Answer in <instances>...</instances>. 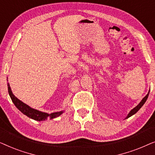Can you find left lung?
<instances>
[{
  "label": "left lung",
  "mask_w": 155,
  "mask_h": 155,
  "mask_svg": "<svg viewBox=\"0 0 155 155\" xmlns=\"http://www.w3.org/2000/svg\"><path fill=\"white\" fill-rule=\"evenodd\" d=\"M149 93H150V91L149 92H148V93H147V94L146 95V96L144 97V98L142 99V101H140V102L139 103V104L137 106V107H135L134 109H133L132 110H131V111H130V113H129L128 114V116H127V117L126 118H129V117H130L131 116H133V115H134V114H135V113H137V111H138V110L140 109V108L143 107V104H144L145 103V101H147V97H148V96H149Z\"/></svg>",
  "instance_id": "obj_1"
}]
</instances>
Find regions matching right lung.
<instances>
[{"label":"right lung","instance_id":"obj_1","mask_svg":"<svg viewBox=\"0 0 155 155\" xmlns=\"http://www.w3.org/2000/svg\"><path fill=\"white\" fill-rule=\"evenodd\" d=\"M8 93H9V95L11 98L12 102L15 107L18 108V109L20 110V111L22 112V114H24L25 115L28 116L30 118H32V119L35 120H38V121H41V120H44L48 119H52V118H55L58 116H61V114H63V111H58V112H54V113L51 114H47L45 113V112H41L40 111H38L37 109H32L30 107H29L28 105H27L26 104L23 103L22 101H20V99H18L17 97L15 96V95L12 94L11 89H10V84L8 82Z\"/></svg>","mask_w":155,"mask_h":155}]
</instances>
